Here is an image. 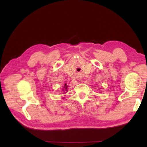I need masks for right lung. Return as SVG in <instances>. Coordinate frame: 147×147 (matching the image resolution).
I'll return each mask as SVG.
<instances>
[{"mask_svg":"<svg viewBox=\"0 0 147 147\" xmlns=\"http://www.w3.org/2000/svg\"><path fill=\"white\" fill-rule=\"evenodd\" d=\"M67 86L66 85V84H65V85H64V88H63V89H62V91L64 92V93H65V92H67Z\"/></svg>","mask_w":147,"mask_h":147,"instance_id":"right-lung-1","label":"right lung"}]
</instances>
